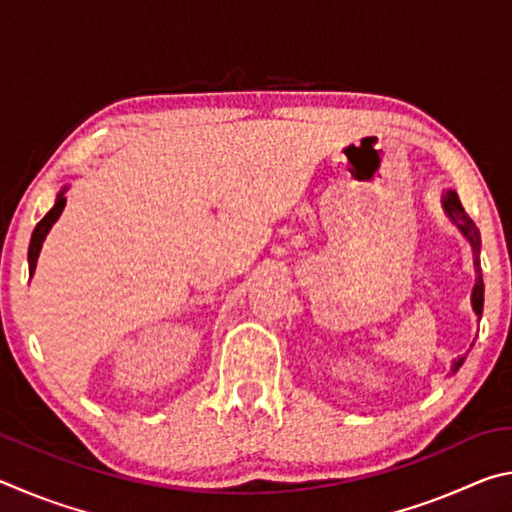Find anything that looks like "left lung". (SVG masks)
I'll use <instances>...</instances> for the list:
<instances>
[{"mask_svg":"<svg viewBox=\"0 0 512 512\" xmlns=\"http://www.w3.org/2000/svg\"><path fill=\"white\" fill-rule=\"evenodd\" d=\"M443 205H445V212H447L449 216H452L454 223L458 225V228L463 230V235H465L467 239H470L474 253L479 255V250H481V235H479V230H476L474 221H472L470 216H467V212L463 210V205H461V201H458L456 192H447L445 198H443ZM476 271H479V277H476V284H474L472 307H474L476 314H481V311H483V275H481V268H479V257H476ZM461 363H463V359H456L454 372H456L458 368H461Z\"/></svg>","mask_w":512,"mask_h":512,"instance_id":"1","label":"left lung"}]
</instances>
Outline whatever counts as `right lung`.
Instances as JSON below:
<instances>
[{"instance_id":"add662e5","label":"right lung","mask_w":512,"mask_h":512,"mask_svg":"<svg viewBox=\"0 0 512 512\" xmlns=\"http://www.w3.org/2000/svg\"><path fill=\"white\" fill-rule=\"evenodd\" d=\"M63 207H65V196L58 194L56 205L51 207V210L45 214V219H42V221L36 225V230H33L31 244H29V271H31V275H33V271H36V262H38L42 241H45L47 232L51 230V225H54V223L58 221V216H60V212H63Z\"/></svg>"}]
</instances>
